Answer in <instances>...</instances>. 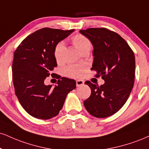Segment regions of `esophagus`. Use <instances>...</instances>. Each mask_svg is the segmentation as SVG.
<instances>
[{
    "label": "esophagus",
    "mask_w": 149,
    "mask_h": 149,
    "mask_svg": "<svg viewBox=\"0 0 149 149\" xmlns=\"http://www.w3.org/2000/svg\"><path fill=\"white\" fill-rule=\"evenodd\" d=\"M84 85V81L82 80H78L76 81V86L77 87H80V86Z\"/></svg>",
    "instance_id": "1"
}]
</instances>
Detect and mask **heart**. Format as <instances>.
<instances>
[{"instance_id":"b5f03b06","label":"heart","mask_w":149,"mask_h":149,"mask_svg":"<svg viewBox=\"0 0 149 149\" xmlns=\"http://www.w3.org/2000/svg\"><path fill=\"white\" fill-rule=\"evenodd\" d=\"M71 42L77 49L82 53L89 52L92 48V43L90 40L82 34H76L71 37ZM65 47L62 42L56 44L54 48V57L58 64L63 62ZM86 67L84 65H69L64 69V74L71 78H80L84 74Z\"/></svg>"}]
</instances>
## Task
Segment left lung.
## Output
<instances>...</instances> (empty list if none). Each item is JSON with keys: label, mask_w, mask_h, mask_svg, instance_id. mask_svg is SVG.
I'll return each mask as SVG.
<instances>
[{"label": "left lung", "mask_w": 149, "mask_h": 149, "mask_svg": "<svg viewBox=\"0 0 149 149\" xmlns=\"http://www.w3.org/2000/svg\"><path fill=\"white\" fill-rule=\"evenodd\" d=\"M80 33L94 48L91 70L97 72L96 78L105 80L101 86L89 80L85 82L90 87L91 95L84 105L95 117H107L117 112L130 96L135 80V55L124 39L107 28H90Z\"/></svg>", "instance_id": "left-lung-1"}]
</instances>
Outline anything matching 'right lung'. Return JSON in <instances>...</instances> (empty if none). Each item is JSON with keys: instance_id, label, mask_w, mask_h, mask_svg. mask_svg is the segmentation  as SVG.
<instances>
[{"instance_id": "add662e5", "label": "right lung", "mask_w": 149, "mask_h": 149, "mask_svg": "<svg viewBox=\"0 0 149 149\" xmlns=\"http://www.w3.org/2000/svg\"><path fill=\"white\" fill-rule=\"evenodd\" d=\"M73 31L42 28L23 39L14 51L12 78L15 94L23 109L34 117L49 119L57 115L68 93L76 87L74 80L51 73L57 66L55 46ZM50 74L58 79L55 88L43 83Z\"/></svg>"}]
</instances>
